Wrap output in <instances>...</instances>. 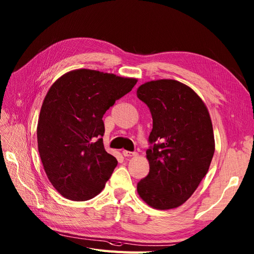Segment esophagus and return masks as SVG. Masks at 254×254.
<instances>
[{"label": "esophagus", "mask_w": 254, "mask_h": 254, "mask_svg": "<svg viewBox=\"0 0 254 254\" xmlns=\"http://www.w3.org/2000/svg\"><path fill=\"white\" fill-rule=\"evenodd\" d=\"M135 152H130V151H123V155L125 157H131V156H134L135 155Z\"/></svg>", "instance_id": "1"}]
</instances>
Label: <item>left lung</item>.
I'll use <instances>...</instances> for the list:
<instances>
[{
    "mask_svg": "<svg viewBox=\"0 0 254 254\" xmlns=\"http://www.w3.org/2000/svg\"><path fill=\"white\" fill-rule=\"evenodd\" d=\"M137 96L150 109L148 175L137 185L151 207L167 210L187 201L207 175L214 154L212 123L196 92L175 79L141 85Z\"/></svg>",
    "mask_w": 254,
    "mask_h": 254,
    "instance_id": "obj_1",
    "label": "left lung"
}]
</instances>
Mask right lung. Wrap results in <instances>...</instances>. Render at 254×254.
I'll return each instance as SVG.
<instances>
[{"instance_id": "1", "label": "right lung", "mask_w": 254, "mask_h": 254, "mask_svg": "<svg viewBox=\"0 0 254 254\" xmlns=\"http://www.w3.org/2000/svg\"><path fill=\"white\" fill-rule=\"evenodd\" d=\"M135 83V78L80 69L49 88L40 112L38 146L48 180L65 198H92L113 174L117 160L104 150L102 117Z\"/></svg>"}]
</instances>
